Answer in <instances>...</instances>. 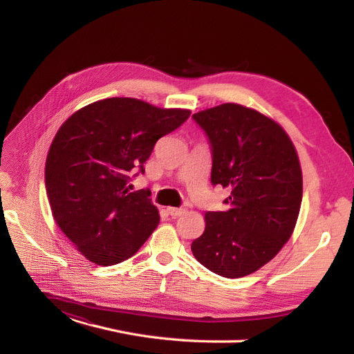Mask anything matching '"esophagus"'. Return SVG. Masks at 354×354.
I'll list each match as a JSON object with an SVG mask.
<instances>
[{"mask_svg":"<svg viewBox=\"0 0 354 354\" xmlns=\"http://www.w3.org/2000/svg\"><path fill=\"white\" fill-rule=\"evenodd\" d=\"M167 211L171 217H180L181 214L186 212V209H183V208H174V207H168Z\"/></svg>","mask_w":354,"mask_h":354,"instance_id":"obj_1","label":"esophagus"}]
</instances>
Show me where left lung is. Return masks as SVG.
Returning a JSON list of instances; mask_svg holds the SVG:
<instances>
[{
  "label": "left lung",
  "instance_id": "8db88e82",
  "mask_svg": "<svg viewBox=\"0 0 354 354\" xmlns=\"http://www.w3.org/2000/svg\"><path fill=\"white\" fill-rule=\"evenodd\" d=\"M194 120L212 146V185L230 189L227 211L207 212L192 242L195 259L229 279L274 259L295 229L303 173L288 133L270 116L238 103L201 111Z\"/></svg>",
  "mask_w": 354,
  "mask_h": 354
}]
</instances>
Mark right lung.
I'll return each mask as SVG.
<instances>
[{"label":"right lung","instance_id":"right-lung-1","mask_svg":"<svg viewBox=\"0 0 354 354\" xmlns=\"http://www.w3.org/2000/svg\"><path fill=\"white\" fill-rule=\"evenodd\" d=\"M189 109H164L111 97L84 106L62 124L46 160L53 218L85 259L99 266L133 257L159 223L149 190L130 194L134 169L143 173L160 137Z\"/></svg>","mask_w":354,"mask_h":354}]
</instances>
